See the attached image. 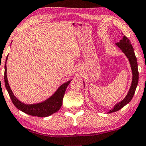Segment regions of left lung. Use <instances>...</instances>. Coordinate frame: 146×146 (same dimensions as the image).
I'll return each instance as SVG.
<instances>
[{
    "mask_svg": "<svg viewBox=\"0 0 146 146\" xmlns=\"http://www.w3.org/2000/svg\"><path fill=\"white\" fill-rule=\"evenodd\" d=\"M115 44L121 50L122 52L125 54L128 59L129 64L131 65V71H132V81H131V87L129 88L128 93H127L125 98L123 100L115 104L114 107L111 110H110L107 113L114 112V111L119 110L131 102L135 94V92L137 86L138 84V80H139V72H138L137 58L135 55L133 47L131 45L130 40L125 36H123V38L120 40V42L115 43ZM83 83L84 87V81Z\"/></svg>",
    "mask_w": 146,
    "mask_h": 146,
    "instance_id": "left-lung-1",
    "label": "left lung"
}]
</instances>
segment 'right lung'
<instances>
[{
	"mask_svg": "<svg viewBox=\"0 0 146 146\" xmlns=\"http://www.w3.org/2000/svg\"><path fill=\"white\" fill-rule=\"evenodd\" d=\"M7 59H8V55L6 58V62L5 65V87L9 94L10 98L11 99L13 104L15 105L16 108L27 114L38 117H46L51 116L54 113L59 111V110L61 108L62 106L63 98H64L66 88L72 78L70 79L67 82H65L64 83L61 84L51 97H49L43 102L33 104H24L16 98L13 93L12 90L11 89L7 76Z\"/></svg>",
	"mask_w": 146,
	"mask_h": 146,
	"instance_id": "obj_1",
	"label": "right lung"
}]
</instances>
